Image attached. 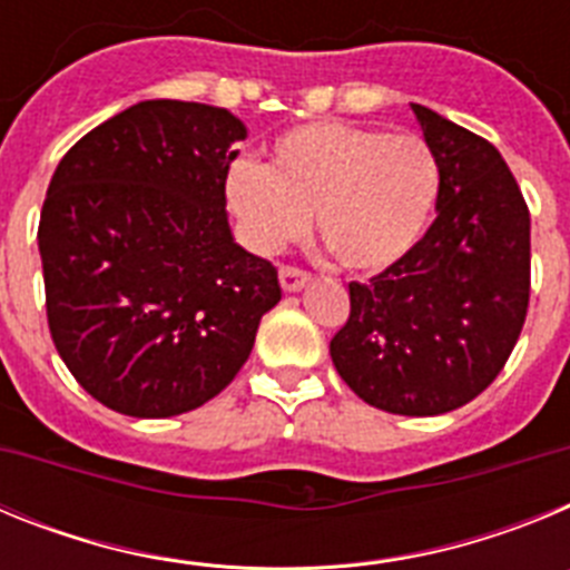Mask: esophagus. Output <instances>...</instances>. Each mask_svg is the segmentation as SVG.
Here are the masks:
<instances>
[{
  "instance_id": "esophagus-1",
  "label": "esophagus",
  "mask_w": 570,
  "mask_h": 570,
  "mask_svg": "<svg viewBox=\"0 0 570 570\" xmlns=\"http://www.w3.org/2000/svg\"><path fill=\"white\" fill-rule=\"evenodd\" d=\"M279 282H282V288L288 291V294H294V291H299V288H305V285H308L311 274H308V271L296 268V265H282Z\"/></svg>"
}]
</instances>
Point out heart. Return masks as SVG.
<instances>
[{"label": "heart", "instance_id": "heart-1", "mask_svg": "<svg viewBox=\"0 0 570 570\" xmlns=\"http://www.w3.org/2000/svg\"><path fill=\"white\" fill-rule=\"evenodd\" d=\"M442 190V165L414 134L354 122H308L282 134L271 165L236 159L225 196L262 254L296 239L316 216V234L340 265L382 271L425 230Z\"/></svg>", "mask_w": 570, "mask_h": 570}]
</instances>
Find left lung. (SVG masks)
<instances>
[{"label":"left lung","instance_id":"8db88e82","mask_svg":"<svg viewBox=\"0 0 570 570\" xmlns=\"http://www.w3.org/2000/svg\"><path fill=\"white\" fill-rule=\"evenodd\" d=\"M442 165L436 219L367 282L331 340L347 387L387 414L436 416L480 396L505 367L531 296V214L500 150L414 105Z\"/></svg>","mask_w":570,"mask_h":570}]
</instances>
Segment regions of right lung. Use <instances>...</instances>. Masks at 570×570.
<instances>
[{"label": "right lung", "mask_w": 570, "mask_h": 570, "mask_svg": "<svg viewBox=\"0 0 570 570\" xmlns=\"http://www.w3.org/2000/svg\"><path fill=\"white\" fill-rule=\"evenodd\" d=\"M245 125L148 99L85 134L39 216L45 308L73 380L142 420L214 400L282 299L274 262L230 239L225 179Z\"/></svg>", "instance_id": "1"}]
</instances>
